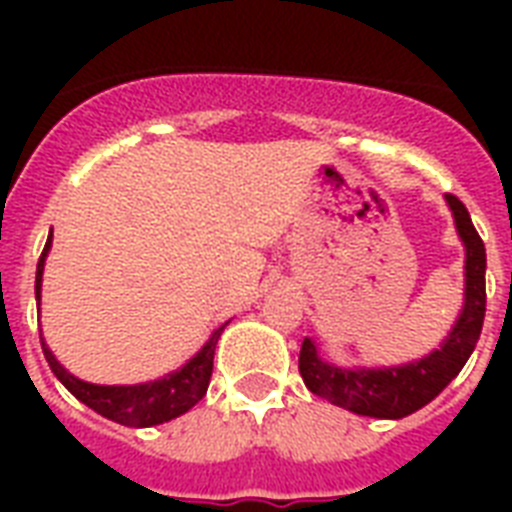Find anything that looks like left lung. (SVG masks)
I'll use <instances>...</instances> for the list:
<instances>
[{
    "label": "left lung",
    "mask_w": 512,
    "mask_h": 512,
    "mask_svg": "<svg viewBox=\"0 0 512 512\" xmlns=\"http://www.w3.org/2000/svg\"><path fill=\"white\" fill-rule=\"evenodd\" d=\"M446 204L452 209L454 225L465 244V303L449 337L441 342V348L422 356L420 361L382 369H348L329 364L319 356L316 342L305 337L300 348V374L311 393L364 417L401 420L430 404L460 374L484 327L486 249L465 204L452 193H446Z\"/></svg>",
    "instance_id": "1"
}]
</instances>
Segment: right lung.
<instances>
[{
  "instance_id": "add662e5",
  "label": "right lung",
  "mask_w": 512,
  "mask_h": 512,
  "mask_svg": "<svg viewBox=\"0 0 512 512\" xmlns=\"http://www.w3.org/2000/svg\"><path fill=\"white\" fill-rule=\"evenodd\" d=\"M52 236V233H50ZM50 241L44 244V252L36 265V300L42 292V273H44V257L50 252ZM228 324V321H225ZM225 324L212 332L204 348L180 366L177 372L167 374L162 380L140 382V385H92L71 372H66L60 361L52 356V350L47 348V342L42 340V350L47 364H50L52 374L74 393L82 404L95 409L98 414L108 417V420L127 425V428H151V425H162L170 422L180 414H185L191 406H196L207 393L209 377H212V361H215V345L223 335Z\"/></svg>"
}]
</instances>
